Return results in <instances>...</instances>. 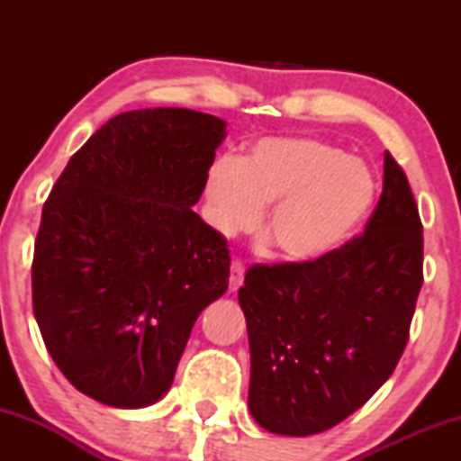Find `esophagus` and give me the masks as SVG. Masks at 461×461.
Wrapping results in <instances>:
<instances>
[{
	"mask_svg": "<svg viewBox=\"0 0 461 461\" xmlns=\"http://www.w3.org/2000/svg\"><path fill=\"white\" fill-rule=\"evenodd\" d=\"M242 279H245V264L242 260L231 262V275H230V290L234 293L242 285Z\"/></svg>",
	"mask_w": 461,
	"mask_h": 461,
	"instance_id": "esophagus-1",
	"label": "esophagus"
}]
</instances>
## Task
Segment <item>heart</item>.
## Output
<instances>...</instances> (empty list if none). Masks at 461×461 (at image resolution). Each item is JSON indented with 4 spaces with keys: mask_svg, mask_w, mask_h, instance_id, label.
<instances>
[{
    "mask_svg": "<svg viewBox=\"0 0 461 461\" xmlns=\"http://www.w3.org/2000/svg\"><path fill=\"white\" fill-rule=\"evenodd\" d=\"M377 179L366 162L319 139L268 136L249 156L219 158L208 173V219L234 236L258 225L290 260H314L345 245L366 219Z\"/></svg>",
    "mask_w": 461,
    "mask_h": 461,
    "instance_id": "obj_1",
    "label": "heart"
}]
</instances>
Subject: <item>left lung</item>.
Here are the masks:
<instances>
[{
  "instance_id": "1",
  "label": "left lung",
  "mask_w": 461,
  "mask_h": 461,
  "mask_svg": "<svg viewBox=\"0 0 461 461\" xmlns=\"http://www.w3.org/2000/svg\"><path fill=\"white\" fill-rule=\"evenodd\" d=\"M422 285V223L385 151L384 190L364 234L316 260L253 264L245 312L249 410L282 436L336 427L394 373Z\"/></svg>"
}]
</instances>
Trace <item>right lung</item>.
<instances>
[{
  "instance_id": "add662e5",
  "label": "right lung",
  "mask_w": 461,
  "mask_h": 461,
  "mask_svg": "<svg viewBox=\"0 0 461 461\" xmlns=\"http://www.w3.org/2000/svg\"><path fill=\"white\" fill-rule=\"evenodd\" d=\"M223 136L225 121L197 110L121 113L45 201L34 316L56 366L99 403H156L201 310L227 290V240L193 212Z\"/></svg>"
}]
</instances>
